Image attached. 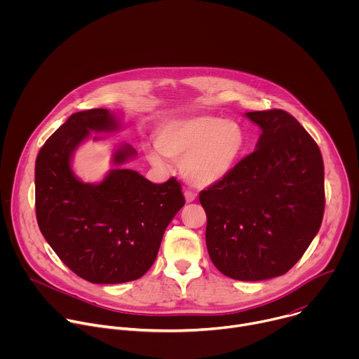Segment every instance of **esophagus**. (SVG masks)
Returning a JSON list of instances; mask_svg holds the SVG:
<instances>
[{"instance_id":"esophagus-1","label":"esophagus","mask_w":359,"mask_h":359,"mask_svg":"<svg viewBox=\"0 0 359 359\" xmlns=\"http://www.w3.org/2000/svg\"><path fill=\"white\" fill-rule=\"evenodd\" d=\"M184 198H186L187 203H191V201L196 200V194L193 191H190V190H186L184 191Z\"/></svg>"}]
</instances>
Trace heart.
<instances>
[{
  "label": "heart",
  "mask_w": 359,
  "mask_h": 359,
  "mask_svg": "<svg viewBox=\"0 0 359 359\" xmlns=\"http://www.w3.org/2000/svg\"><path fill=\"white\" fill-rule=\"evenodd\" d=\"M155 142L163 156L180 162L182 175L190 184L209 187L234 170L245 151L247 133L234 121L200 115L165 123ZM158 152L147 150V159L155 166L163 165Z\"/></svg>",
  "instance_id": "heart-1"
}]
</instances>
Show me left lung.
<instances>
[{
    "instance_id": "left-lung-1",
    "label": "left lung",
    "mask_w": 359,
    "mask_h": 359,
    "mask_svg": "<svg viewBox=\"0 0 359 359\" xmlns=\"http://www.w3.org/2000/svg\"><path fill=\"white\" fill-rule=\"evenodd\" d=\"M262 129L255 150L200 191L213 264L240 281L285 274L317 236L325 206L318 144L281 109L247 112Z\"/></svg>"
}]
</instances>
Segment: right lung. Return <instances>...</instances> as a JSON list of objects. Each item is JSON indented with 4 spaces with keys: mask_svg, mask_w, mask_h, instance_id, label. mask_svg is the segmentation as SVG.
<instances>
[{
    "mask_svg": "<svg viewBox=\"0 0 359 359\" xmlns=\"http://www.w3.org/2000/svg\"><path fill=\"white\" fill-rule=\"evenodd\" d=\"M121 128V119L108 109L76 112L50 135L35 163L39 230L62 263L93 284L140 278L155 263L166 227L184 206L175 177L156 184L122 168L137 155L129 143L114 150L116 168L99 183L76 177L75 150L92 132L112 133Z\"/></svg>",
    "mask_w": 359,
    "mask_h": 359,
    "instance_id": "add662e5",
    "label": "right lung"
}]
</instances>
